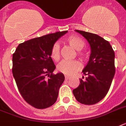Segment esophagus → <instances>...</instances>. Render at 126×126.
Listing matches in <instances>:
<instances>
[{
    "label": "esophagus",
    "instance_id": "obj_1",
    "mask_svg": "<svg viewBox=\"0 0 126 126\" xmlns=\"http://www.w3.org/2000/svg\"><path fill=\"white\" fill-rule=\"evenodd\" d=\"M65 80H69V79H71V77H69V76H65Z\"/></svg>",
    "mask_w": 126,
    "mask_h": 126
}]
</instances>
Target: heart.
<instances>
[{
  "label": "heart",
  "mask_w": 126,
  "mask_h": 126,
  "mask_svg": "<svg viewBox=\"0 0 126 126\" xmlns=\"http://www.w3.org/2000/svg\"><path fill=\"white\" fill-rule=\"evenodd\" d=\"M69 44L75 49L79 50L78 53L80 56L82 57L84 54L80 50L82 49L85 46L84 40L77 36H70L66 39ZM51 57L55 61L59 60L60 57V46L58 42L53 44L51 49ZM82 68V65L77 61H67L63 60L57 65V70L60 73L67 75H74L79 71Z\"/></svg>",
  "instance_id": "1"
}]
</instances>
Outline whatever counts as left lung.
<instances>
[{
    "label": "left lung",
    "instance_id": "left-lung-1",
    "mask_svg": "<svg viewBox=\"0 0 126 126\" xmlns=\"http://www.w3.org/2000/svg\"><path fill=\"white\" fill-rule=\"evenodd\" d=\"M76 31L88 40L91 54L82 71L87 77L85 80H80V84L73 90V93L79 103L94 105L103 99L110 89L116 71L114 51L109 42L97 34L82 31Z\"/></svg>",
    "mask_w": 126,
    "mask_h": 126
}]
</instances>
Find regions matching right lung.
I'll return each mask as SVG.
<instances>
[{
	"mask_svg": "<svg viewBox=\"0 0 126 126\" xmlns=\"http://www.w3.org/2000/svg\"><path fill=\"white\" fill-rule=\"evenodd\" d=\"M67 32H57L27 40L19 44L13 53L12 73L19 92L36 109L49 107L57 101L65 77L62 73L53 74L55 65L51 49Z\"/></svg>",
	"mask_w": 126,
	"mask_h": 126,
	"instance_id": "1",
	"label": "right lung"
}]
</instances>
